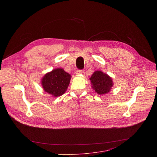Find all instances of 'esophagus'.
Returning <instances> with one entry per match:
<instances>
[{
	"label": "esophagus",
	"instance_id": "obj_1",
	"mask_svg": "<svg viewBox=\"0 0 157 157\" xmlns=\"http://www.w3.org/2000/svg\"><path fill=\"white\" fill-rule=\"evenodd\" d=\"M76 74H82V73H83V70H80V69H78V70L76 71Z\"/></svg>",
	"mask_w": 157,
	"mask_h": 157
}]
</instances>
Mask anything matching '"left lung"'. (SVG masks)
<instances>
[{"mask_svg": "<svg viewBox=\"0 0 157 157\" xmlns=\"http://www.w3.org/2000/svg\"><path fill=\"white\" fill-rule=\"evenodd\" d=\"M90 79L95 92L100 95L108 93L113 85L111 78L100 71L94 72Z\"/></svg>", "mask_w": 157, "mask_h": 157, "instance_id": "left-lung-1", "label": "left lung"}]
</instances>
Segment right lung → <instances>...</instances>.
<instances>
[{
  "mask_svg": "<svg viewBox=\"0 0 157 157\" xmlns=\"http://www.w3.org/2000/svg\"><path fill=\"white\" fill-rule=\"evenodd\" d=\"M71 80V75L59 68L47 73L41 81L44 91L54 97L63 95L67 90Z\"/></svg>",
  "mask_w": 157,
  "mask_h": 157,
  "instance_id": "right-lung-1",
  "label": "right lung"
}]
</instances>
